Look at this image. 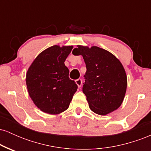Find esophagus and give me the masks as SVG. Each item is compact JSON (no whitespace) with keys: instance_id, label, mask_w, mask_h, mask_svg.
I'll list each match as a JSON object with an SVG mask.
<instances>
[{"instance_id":"1","label":"esophagus","mask_w":151,"mask_h":151,"mask_svg":"<svg viewBox=\"0 0 151 151\" xmlns=\"http://www.w3.org/2000/svg\"><path fill=\"white\" fill-rule=\"evenodd\" d=\"M76 84H77L78 87H81V84H82V80H81V79H78L77 80L75 81Z\"/></svg>"}]
</instances>
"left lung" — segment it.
I'll return each mask as SVG.
<instances>
[{
	"label": "left lung",
	"instance_id": "obj_1",
	"mask_svg": "<svg viewBox=\"0 0 151 151\" xmlns=\"http://www.w3.org/2000/svg\"><path fill=\"white\" fill-rule=\"evenodd\" d=\"M81 55L86 64L83 93L89 108L99 115L116 110L124 101L127 77L122 64L109 51L96 46L77 45L72 51Z\"/></svg>",
	"mask_w": 151,
	"mask_h": 151
}]
</instances>
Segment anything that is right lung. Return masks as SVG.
Listing matches in <instances>:
<instances>
[{
  "label": "right lung",
  "mask_w": 151,
  "mask_h": 151,
  "mask_svg": "<svg viewBox=\"0 0 151 151\" xmlns=\"http://www.w3.org/2000/svg\"><path fill=\"white\" fill-rule=\"evenodd\" d=\"M73 46L54 45L42 51L26 74L31 99L45 113L59 114L68 109L78 86L69 78L65 61Z\"/></svg>",
  "instance_id": "obj_1"
}]
</instances>
